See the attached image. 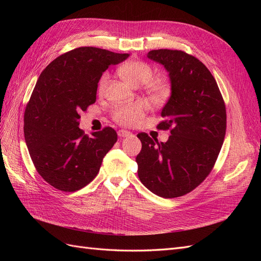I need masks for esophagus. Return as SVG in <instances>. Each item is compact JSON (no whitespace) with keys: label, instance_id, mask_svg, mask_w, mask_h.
Returning <instances> with one entry per match:
<instances>
[{"label":"esophagus","instance_id":"1","mask_svg":"<svg viewBox=\"0 0 261 261\" xmlns=\"http://www.w3.org/2000/svg\"><path fill=\"white\" fill-rule=\"evenodd\" d=\"M117 135H118V137H128L132 135V133L128 130H125V129H120L117 132Z\"/></svg>","mask_w":261,"mask_h":261}]
</instances>
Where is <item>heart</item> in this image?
<instances>
[{
    "label": "heart",
    "instance_id": "b5f03b06",
    "mask_svg": "<svg viewBox=\"0 0 261 261\" xmlns=\"http://www.w3.org/2000/svg\"><path fill=\"white\" fill-rule=\"evenodd\" d=\"M118 72H120L123 80L134 87H138L148 83L147 88L149 92H151L154 96H162L167 91V87L164 84L160 82H150L152 80L153 70L145 62H127L120 67ZM108 81L109 75L107 73L101 76L98 84L99 92H103ZM146 110L147 105L144 101H134L130 103L120 105L113 110V120L122 126H133L144 116Z\"/></svg>",
    "mask_w": 261,
    "mask_h": 261
}]
</instances>
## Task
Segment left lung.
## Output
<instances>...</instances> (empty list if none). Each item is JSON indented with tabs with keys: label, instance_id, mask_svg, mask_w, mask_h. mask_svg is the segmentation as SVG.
<instances>
[{
	"label": "left lung",
	"instance_id": "left-lung-1",
	"mask_svg": "<svg viewBox=\"0 0 261 261\" xmlns=\"http://www.w3.org/2000/svg\"><path fill=\"white\" fill-rule=\"evenodd\" d=\"M147 57L169 73L171 96L158 128L172 129L167 143L138 134V177L150 192L174 198L192 192L215 165L225 136V105L215 77L193 55L160 49Z\"/></svg>",
	"mask_w": 261,
	"mask_h": 261
}]
</instances>
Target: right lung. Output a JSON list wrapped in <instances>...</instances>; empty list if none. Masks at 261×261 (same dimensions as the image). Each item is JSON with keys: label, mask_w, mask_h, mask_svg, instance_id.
<instances>
[{"label": "right lung", "mask_w": 261, "mask_h": 261, "mask_svg": "<svg viewBox=\"0 0 261 261\" xmlns=\"http://www.w3.org/2000/svg\"><path fill=\"white\" fill-rule=\"evenodd\" d=\"M129 57L93 46L60 55L39 76L23 116V134L42 178L62 192H75L97 176L116 143L106 127L91 136L78 127L80 113L94 103L102 73Z\"/></svg>", "instance_id": "right-lung-1"}]
</instances>
